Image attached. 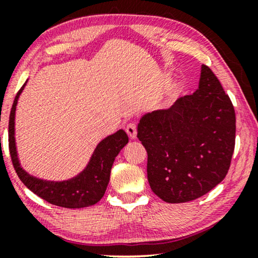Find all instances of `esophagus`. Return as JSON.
<instances>
[{
  "label": "esophagus",
  "mask_w": 258,
  "mask_h": 258,
  "mask_svg": "<svg viewBox=\"0 0 258 258\" xmlns=\"http://www.w3.org/2000/svg\"><path fill=\"white\" fill-rule=\"evenodd\" d=\"M125 132L128 134V136L130 137V140H135L136 139V134H137V129H136V124L135 123H129L126 125Z\"/></svg>",
  "instance_id": "obj_1"
}]
</instances>
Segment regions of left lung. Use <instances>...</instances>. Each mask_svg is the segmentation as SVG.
<instances>
[{
  "instance_id": "1",
  "label": "left lung",
  "mask_w": 258,
  "mask_h": 258,
  "mask_svg": "<svg viewBox=\"0 0 258 258\" xmlns=\"http://www.w3.org/2000/svg\"><path fill=\"white\" fill-rule=\"evenodd\" d=\"M235 134L234 105L215 74L203 64L195 93L140 119L137 137L148 153L151 190L168 203L206 195L228 174Z\"/></svg>"
}]
</instances>
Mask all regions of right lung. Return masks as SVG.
<instances>
[{
    "mask_svg": "<svg viewBox=\"0 0 258 258\" xmlns=\"http://www.w3.org/2000/svg\"><path fill=\"white\" fill-rule=\"evenodd\" d=\"M26 84L27 82L17 93L9 116V151L16 174L28 189L54 206L70 209L94 206L107 190L115 157L129 142L128 135L124 130L119 129L102 140L91 155L89 163L75 177L57 182L35 177L21 167L15 142L16 105Z\"/></svg>",
    "mask_w": 258,
    "mask_h": 258,
    "instance_id": "obj_1",
    "label": "right lung"
}]
</instances>
